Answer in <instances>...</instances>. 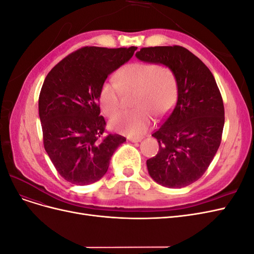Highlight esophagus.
I'll use <instances>...</instances> for the list:
<instances>
[{
  "label": "esophagus",
  "mask_w": 254,
  "mask_h": 254,
  "mask_svg": "<svg viewBox=\"0 0 254 254\" xmlns=\"http://www.w3.org/2000/svg\"><path fill=\"white\" fill-rule=\"evenodd\" d=\"M128 140L130 142H132V143H137V142L142 141V137H140V136H129Z\"/></svg>",
  "instance_id": "34e87169"
}]
</instances>
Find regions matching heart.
<instances>
[{"label":"heart","instance_id":"heart-1","mask_svg":"<svg viewBox=\"0 0 254 254\" xmlns=\"http://www.w3.org/2000/svg\"><path fill=\"white\" fill-rule=\"evenodd\" d=\"M122 92L134 90L131 110L123 111L112 119L110 126L122 134H142L151 123L148 110L157 117L168 112L177 98V82L173 73L152 63H132L115 75V83L106 81L99 90L98 101L103 112L112 117L120 107Z\"/></svg>","mask_w":254,"mask_h":254}]
</instances>
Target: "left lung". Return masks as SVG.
Listing matches in <instances>:
<instances>
[{
    "label": "left lung",
    "mask_w": 254,
    "mask_h": 254,
    "mask_svg": "<svg viewBox=\"0 0 254 254\" xmlns=\"http://www.w3.org/2000/svg\"><path fill=\"white\" fill-rule=\"evenodd\" d=\"M135 56L167 66L178 88L175 108L151 134L159 151L146 161L148 173L163 187H188L205 173L221 142L225 108L217 83L209 67L179 45L143 48Z\"/></svg>",
    "instance_id": "obj_1"
}]
</instances>
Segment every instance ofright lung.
<instances>
[{"label": "right lung", "instance_id": "right-lung-1", "mask_svg": "<svg viewBox=\"0 0 254 254\" xmlns=\"http://www.w3.org/2000/svg\"><path fill=\"white\" fill-rule=\"evenodd\" d=\"M137 48L84 47L67 55L44 79L39 95L45 151L67 182L87 186L102 179L126 139L105 132L98 94L113 71Z\"/></svg>", "mask_w": 254, "mask_h": 254}]
</instances>
